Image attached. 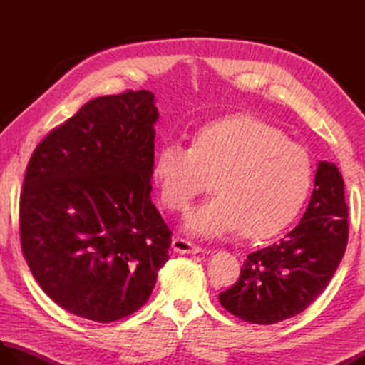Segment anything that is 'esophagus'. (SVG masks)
I'll list each match as a JSON object with an SVG mask.
<instances>
[{
    "instance_id": "obj_1",
    "label": "esophagus",
    "mask_w": 365,
    "mask_h": 365,
    "mask_svg": "<svg viewBox=\"0 0 365 365\" xmlns=\"http://www.w3.org/2000/svg\"><path fill=\"white\" fill-rule=\"evenodd\" d=\"M173 250L178 254H199L200 251H202L200 250V246L191 243V242H188V240L180 238V237L173 240Z\"/></svg>"
}]
</instances>
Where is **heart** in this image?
<instances>
[{"instance_id": "heart-1", "label": "heart", "mask_w": 365, "mask_h": 365, "mask_svg": "<svg viewBox=\"0 0 365 365\" xmlns=\"http://www.w3.org/2000/svg\"><path fill=\"white\" fill-rule=\"evenodd\" d=\"M153 180L170 210H183L212 177L208 197L185 229L221 238L242 227L252 238L276 235L297 218L311 195L314 166L304 147L250 114L208 122L191 147L166 143L153 160Z\"/></svg>"}]
</instances>
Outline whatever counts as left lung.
<instances>
[{
    "instance_id": "8db88e82",
    "label": "left lung",
    "mask_w": 365,
    "mask_h": 365,
    "mask_svg": "<svg viewBox=\"0 0 365 365\" xmlns=\"http://www.w3.org/2000/svg\"><path fill=\"white\" fill-rule=\"evenodd\" d=\"M314 191L298 226L279 242L254 251L238 281L220 294L224 309L254 324L301 314L334 276L348 242V208L337 166L319 161Z\"/></svg>"
}]
</instances>
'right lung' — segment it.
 I'll return each instance as SVG.
<instances>
[{
  "mask_svg": "<svg viewBox=\"0 0 365 365\" xmlns=\"http://www.w3.org/2000/svg\"><path fill=\"white\" fill-rule=\"evenodd\" d=\"M158 115L150 91L97 97L28 163L23 255L42 290L81 319L136 312L169 260L170 230L150 199Z\"/></svg>",
  "mask_w": 365,
  "mask_h": 365,
  "instance_id": "1",
  "label": "right lung"
}]
</instances>
